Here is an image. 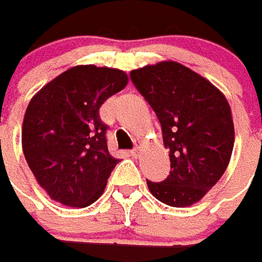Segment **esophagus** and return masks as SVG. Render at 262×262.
<instances>
[{"instance_id":"esophagus-1","label":"esophagus","mask_w":262,"mask_h":262,"mask_svg":"<svg viewBox=\"0 0 262 262\" xmlns=\"http://www.w3.org/2000/svg\"><path fill=\"white\" fill-rule=\"evenodd\" d=\"M140 146H142V144L136 143V146H135V149L129 151L132 157H139V155H140Z\"/></svg>"}]
</instances>
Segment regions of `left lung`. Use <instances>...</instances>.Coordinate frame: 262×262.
<instances>
[{
    "label": "left lung",
    "mask_w": 262,
    "mask_h": 262,
    "mask_svg": "<svg viewBox=\"0 0 262 262\" xmlns=\"http://www.w3.org/2000/svg\"><path fill=\"white\" fill-rule=\"evenodd\" d=\"M130 78L156 113L169 149L170 174L160 183L146 180L147 187L167 206L188 207L215 186L230 163L231 107L220 89L179 62L133 69Z\"/></svg>",
    "instance_id": "left-lung-1"
}]
</instances>
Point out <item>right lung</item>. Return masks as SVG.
<instances>
[{
	"label": "right lung",
	"mask_w": 262,
	"mask_h": 262,
	"mask_svg": "<svg viewBox=\"0 0 262 262\" xmlns=\"http://www.w3.org/2000/svg\"><path fill=\"white\" fill-rule=\"evenodd\" d=\"M129 82L120 69L78 65L29 100L23 150L36 182L52 200L83 208L99 199L119 163L106 142L99 107Z\"/></svg>",
	"instance_id": "obj_1"
}]
</instances>
